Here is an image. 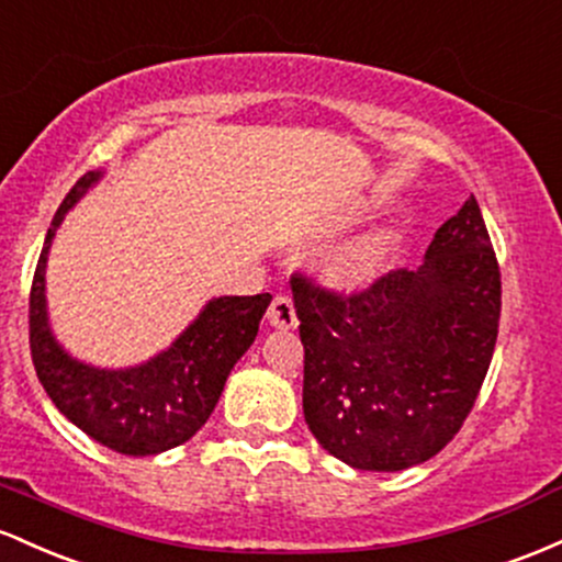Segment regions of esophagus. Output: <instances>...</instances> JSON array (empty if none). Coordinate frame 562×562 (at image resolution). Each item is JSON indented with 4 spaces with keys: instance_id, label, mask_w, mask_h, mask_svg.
<instances>
[{
    "instance_id": "34e87169",
    "label": "esophagus",
    "mask_w": 562,
    "mask_h": 562,
    "mask_svg": "<svg viewBox=\"0 0 562 562\" xmlns=\"http://www.w3.org/2000/svg\"><path fill=\"white\" fill-rule=\"evenodd\" d=\"M268 321L276 329H294L297 326V311H294V302L286 294H276L273 302L268 307Z\"/></svg>"
}]
</instances>
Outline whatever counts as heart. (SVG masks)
Segmentation results:
<instances>
[{
    "mask_svg": "<svg viewBox=\"0 0 562 562\" xmlns=\"http://www.w3.org/2000/svg\"><path fill=\"white\" fill-rule=\"evenodd\" d=\"M403 231L398 225H380L363 236L345 241L321 260V279L339 292H356L374 283L390 270L401 251Z\"/></svg>",
    "mask_w": 562,
    "mask_h": 562,
    "instance_id": "b5f03b06",
    "label": "heart"
}]
</instances>
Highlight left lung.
<instances>
[{"label":"left lung","mask_w":562,"mask_h":562,"mask_svg":"<svg viewBox=\"0 0 562 562\" xmlns=\"http://www.w3.org/2000/svg\"><path fill=\"white\" fill-rule=\"evenodd\" d=\"M305 345L302 412L356 470L427 462L459 432L494 356L502 273L475 196L435 231L419 270L337 294L292 276Z\"/></svg>","instance_id":"left-lung-1"}]
</instances>
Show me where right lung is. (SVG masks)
<instances>
[{
	"mask_svg": "<svg viewBox=\"0 0 562 562\" xmlns=\"http://www.w3.org/2000/svg\"><path fill=\"white\" fill-rule=\"evenodd\" d=\"M98 180L100 172H87L77 180L44 238L29 300L31 358L42 387L63 417L105 449L150 457L186 443L204 427L231 369L255 342L270 294L210 300L167 350L140 366L94 369L71 358L49 331L44 268L66 212Z\"/></svg>",
	"mask_w": 562,
	"mask_h": 562,
	"instance_id": "add662e5",
	"label": "right lung"
}]
</instances>
